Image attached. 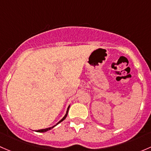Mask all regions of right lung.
Wrapping results in <instances>:
<instances>
[{
  "instance_id": "right-lung-1",
  "label": "right lung",
  "mask_w": 151,
  "mask_h": 151,
  "mask_svg": "<svg viewBox=\"0 0 151 151\" xmlns=\"http://www.w3.org/2000/svg\"><path fill=\"white\" fill-rule=\"evenodd\" d=\"M69 108H70V106H69V107H68V110H67V112H66V114H65V116H64V117H63V119H61V120H60V122H59L58 123H57V124H56V125H57V124H60V122H63V121H64V120H65V119H66L67 116H68V110H69ZM56 125H54V127H49V128H46V129H40V130H38V131H37V132H47V131H49V130L52 129V128H54V127H55V126H56Z\"/></svg>"
}]
</instances>
